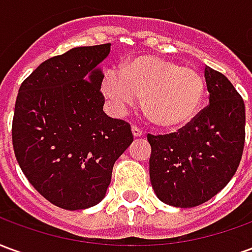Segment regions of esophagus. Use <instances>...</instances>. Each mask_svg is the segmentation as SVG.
Wrapping results in <instances>:
<instances>
[{"instance_id":"34e87169","label":"esophagus","mask_w":252,"mask_h":252,"mask_svg":"<svg viewBox=\"0 0 252 252\" xmlns=\"http://www.w3.org/2000/svg\"><path fill=\"white\" fill-rule=\"evenodd\" d=\"M132 133H133V136L135 137H140L143 136V131L140 129V128H137L136 126H132Z\"/></svg>"}]
</instances>
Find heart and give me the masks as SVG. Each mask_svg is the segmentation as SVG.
Returning <instances> with one entry per match:
<instances>
[{"label":"heart","mask_w":252,"mask_h":252,"mask_svg":"<svg viewBox=\"0 0 252 252\" xmlns=\"http://www.w3.org/2000/svg\"><path fill=\"white\" fill-rule=\"evenodd\" d=\"M205 79L200 72L181 63L158 57H137L123 71L108 68L101 90L115 115H126L137 97L158 126L182 128L198 113L205 95Z\"/></svg>","instance_id":"b5f03b06"}]
</instances>
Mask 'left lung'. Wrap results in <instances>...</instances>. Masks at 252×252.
Returning a JSON list of instances; mask_svg holds the SVG:
<instances>
[{"instance_id":"1","label":"left lung","mask_w":252,"mask_h":252,"mask_svg":"<svg viewBox=\"0 0 252 252\" xmlns=\"http://www.w3.org/2000/svg\"><path fill=\"white\" fill-rule=\"evenodd\" d=\"M204 74L209 105L178 132L147 136L154 191L177 208L211 200L231 181L243 154V98L221 72L206 66Z\"/></svg>"}]
</instances>
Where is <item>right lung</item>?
<instances>
[{
    "label": "right lung",
    "instance_id": "1",
    "mask_svg": "<svg viewBox=\"0 0 252 252\" xmlns=\"http://www.w3.org/2000/svg\"><path fill=\"white\" fill-rule=\"evenodd\" d=\"M110 43L75 47L21 83L12 140L31 185L54 205L79 211L106 194L113 164L133 142L131 126L105 115L99 92Z\"/></svg>",
    "mask_w": 252,
    "mask_h": 252
}]
</instances>
